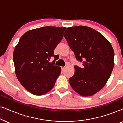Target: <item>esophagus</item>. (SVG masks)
<instances>
[{
  "instance_id": "1",
  "label": "esophagus",
  "mask_w": 123,
  "mask_h": 123,
  "mask_svg": "<svg viewBox=\"0 0 123 123\" xmlns=\"http://www.w3.org/2000/svg\"><path fill=\"white\" fill-rule=\"evenodd\" d=\"M67 66H65V67H61V68H62V70H64L65 69V68H66Z\"/></svg>"
}]
</instances>
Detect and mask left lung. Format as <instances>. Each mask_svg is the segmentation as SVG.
Masks as SVG:
<instances>
[{"label":"left lung","instance_id":"obj_1","mask_svg":"<svg viewBox=\"0 0 123 123\" xmlns=\"http://www.w3.org/2000/svg\"><path fill=\"white\" fill-rule=\"evenodd\" d=\"M64 37L77 60L83 67L75 65L69 81L82 96H90L105 86L113 69L114 52L109 41L100 32L86 26L69 27Z\"/></svg>","mask_w":123,"mask_h":123}]
</instances>
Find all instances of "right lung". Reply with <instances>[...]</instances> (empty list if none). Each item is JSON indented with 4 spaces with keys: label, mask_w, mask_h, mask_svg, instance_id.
<instances>
[{
    "label": "right lung",
    "mask_w": 123,
    "mask_h": 123,
    "mask_svg": "<svg viewBox=\"0 0 123 123\" xmlns=\"http://www.w3.org/2000/svg\"><path fill=\"white\" fill-rule=\"evenodd\" d=\"M65 27L46 26L29 30L20 38L13 53L15 72L30 93L43 95L54 86L61 68L54 65V51L63 37ZM52 57L55 60L49 62Z\"/></svg>",
    "instance_id": "add662e5"
}]
</instances>
